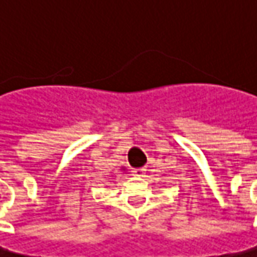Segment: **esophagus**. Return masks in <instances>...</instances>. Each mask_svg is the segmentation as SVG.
<instances>
[{"mask_svg":"<svg viewBox=\"0 0 257 257\" xmlns=\"http://www.w3.org/2000/svg\"><path fill=\"white\" fill-rule=\"evenodd\" d=\"M132 174L137 176V177H141L145 174V169L144 167H140V169H132Z\"/></svg>","mask_w":257,"mask_h":257,"instance_id":"1","label":"esophagus"}]
</instances>
